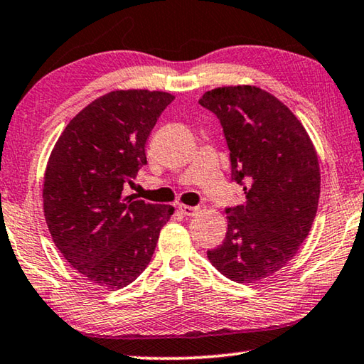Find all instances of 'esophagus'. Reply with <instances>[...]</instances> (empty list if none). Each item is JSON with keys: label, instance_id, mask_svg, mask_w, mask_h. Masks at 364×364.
<instances>
[{"label": "esophagus", "instance_id": "34e87169", "mask_svg": "<svg viewBox=\"0 0 364 364\" xmlns=\"http://www.w3.org/2000/svg\"><path fill=\"white\" fill-rule=\"evenodd\" d=\"M178 211L186 215H195L196 213L200 211V208H195V206H187V205H181L178 206Z\"/></svg>", "mask_w": 364, "mask_h": 364}]
</instances>
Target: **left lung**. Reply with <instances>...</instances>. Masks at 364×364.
I'll return each mask as SVG.
<instances>
[{
	"instance_id": "1",
	"label": "left lung",
	"mask_w": 364,
	"mask_h": 364,
	"mask_svg": "<svg viewBox=\"0 0 364 364\" xmlns=\"http://www.w3.org/2000/svg\"><path fill=\"white\" fill-rule=\"evenodd\" d=\"M200 104L224 127L232 178L247 183L246 201L225 209V240L208 259L232 282H259L282 270L309 237L320 200L316 150L296 114L257 86L215 87Z\"/></svg>"
}]
</instances>
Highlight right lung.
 <instances>
[{"mask_svg": "<svg viewBox=\"0 0 364 364\" xmlns=\"http://www.w3.org/2000/svg\"><path fill=\"white\" fill-rule=\"evenodd\" d=\"M172 100L146 89L108 92L70 121L50 151L43 186L49 233L63 259L100 288H124L146 269L174 213L123 192L146 164V139Z\"/></svg>", "mask_w": 364, "mask_h": 364, "instance_id": "1", "label": "right lung"}]
</instances>
